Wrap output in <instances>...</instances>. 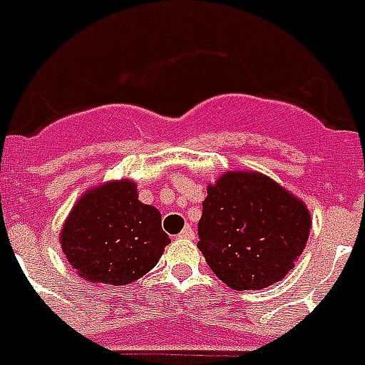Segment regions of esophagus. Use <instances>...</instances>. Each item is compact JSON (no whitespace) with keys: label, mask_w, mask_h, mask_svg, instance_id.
I'll use <instances>...</instances> for the list:
<instances>
[{"label":"esophagus","mask_w":365,"mask_h":365,"mask_svg":"<svg viewBox=\"0 0 365 365\" xmlns=\"http://www.w3.org/2000/svg\"><path fill=\"white\" fill-rule=\"evenodd\" d=\"M179 237H185V239H194V230H192V226H188V224H186L185 228H182V232L179 233Z\"/></svg>","instance_id":"1"}]
</instances>
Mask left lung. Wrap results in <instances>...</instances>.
<instances>
[{
  "instance_id": "obj_1",
  "label": "left lung",
  "mask_w": 365,
  "mask_h": 365,
  "mask_svg": "<svg viewBox=\"0 0 365 365\" xmlns=\"http://www.w3.org/2000/svg\"><path fill=\"white\" fill-rule=\"evenodd\" d=\"M307 207L260 173H226L209 186L197 249L233 290H260L284 279L305 249Z\"/></svg>"
}]
</instances>
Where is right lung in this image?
<instances>
[{"instance_id":"add662e5","label":"right lung","mask_w":365,"mask_h":365,"mask_svg":"<svg viewBox=\"0 0 365 365\" xmlns=\"http://www.w3.org/2000/svg\"><path fill=\"white\" fill-rule=\"evenodd\" d=\"M60 241L78 275L120 287L153 269L171 239L162 230L158 209L137 200L132 180H120L86 192Z\"/></svg>"}]
</instances>
